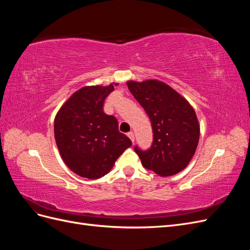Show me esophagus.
Masks as SVG:
<instances>
[{"instance_id": "34e87169", "label": "esophagus", "mask_w": 250, "mask_h": 250, "mask_svg": "<svg viewBox=\"0 0 250 250\" xmlns=\"http://www.w3.org/2000/svg\"><path fill=\"white\" fill-rule=\"evenodd\" d=\"M127 135H128V138H129V139L131 140V142L134 143V133H133L132 131H130V132L127 133Z\"/></svg>"}]
</instances>
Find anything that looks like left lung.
<instances>
[{
    "mask_svg": "<svg viewBox=\"0 0 250 250\" xmlns=\"http://www.w3.org/2000/svg\"><path fill=\"white\" fill-rule=\"evenodd\" d=\"M130 93L148 115L153 143L147 151L134 150L144 167L162 177L183 171L198 146L200 125L192 105L167 83L156 79L128 80Z\"/></svg>",
    "mask_w": 250,
    "mask_h": 250,
    "instance_id": "left-lung-1",
    "label": "left lung"
}]
</instances>
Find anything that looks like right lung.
<instances>
[{
  "instance_id": "obj_1",
  "label": "right lung",
  "mask_w": 250,
  "mask_h": 250,
  "mask_svg": "<svg viewBox=\"0 0 250 250\" xmlns=\"http://www.w3.org/2000/svg\"><path fill=\"white\" fill-rule=\"evenodd\" d=\"M118 84L83 86L55 116L54 135L59 153L67 167L81 177L97 179L106 175L132 144L119 131L117 119L103 111L105 98Z\"/></svg>"
}]
</instances>
